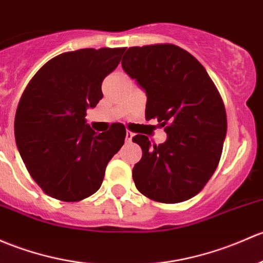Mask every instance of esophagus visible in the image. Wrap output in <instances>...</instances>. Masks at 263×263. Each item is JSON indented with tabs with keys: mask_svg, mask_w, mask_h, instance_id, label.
Masks as SVG:
<instances>
[{
	"mask_svg": "<svg viewBox=\"0 0 263 263\" xmlns=\"http://www.w3.org/2000/svg\"><path fill=\"white\" fill-rule=\"evenodd\" d=\"M132 137H134V134H132L131 131H127L126 132V141H127V142H131Z\"/></svg>",
	"mask_w": 263,
	"mask_h": 263,
	"instance_id": "esophagus-1",
	"label": "esophagus"
}]
</instances>
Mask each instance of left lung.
Segmentation results:
<instances>
[{"label": "left lung", "mask_w": 263, "mask_h": 263, "mask_svg": "<svg viewBox=\"0 0 263 263\" xmlns=\"http://www.w3.org/2000/svg\"><path fill=\"white\" fill-rule=\"evenodd\" d=\"M122 68L146 92V120H157L167 135L160 145L145 135L132 139L142 148L132 170L137 190L166 204L193 198L214 174L226 139L217 87L192 54L173 44L128 48Z\"/></svg>", "instance_id": "left-lung-1"}]
</instances>
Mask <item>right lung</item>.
<instances>
[{
    "instance_id": "right-lung-1",
    "label": "right lung",
    "mask_w": 263,
    "mask_h": 263,
    "mask_svg": "<svg viewBox=\"0 0 263 263\" xmlns=\"http://www.w3.org/2000/svg\"><path fill=\"white\" fill-rule=\"evenodd\" d=\"M126 48L81 49L52 58L32 77L15 116V139L31 178L49 197L79 201L101 187L126 128L97 134L85 121L103 97L102 82Z\"/></svg>"
}]
</instances>
